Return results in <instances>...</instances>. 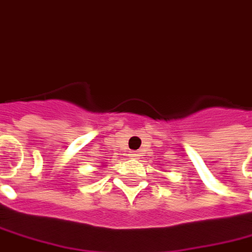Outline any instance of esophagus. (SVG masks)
Listing matches in <instances>:
<instances>
[{
    "instance_id": "obj_1",
    "label": "esophagus",
    "mask_w": 252,
    "mask_h": 252,
    "mask_svg": "<svg viewBox=\"0 0 252 252\" xmlns=\"http://www.w3.org/2000/svg\"><path fill=\"white\" fill-rule=\"evenodd\" d=\"M131 155L133 157V158H137V157H139V153H136V151H132Z\"/></svg>"
}]
</instances>
